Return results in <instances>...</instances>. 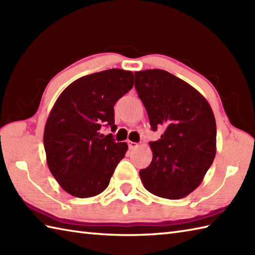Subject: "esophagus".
Listing matches in <instances>:
<instances>
[{
    "label": "esophagus",
    "instance_id": "esophagus-1",
    "mask_svg": "<svg viewBox=\"0 0 255 255\" xmlns=\"http://www.w3.org/2000/svg\"><path fill=\"white\" fill-rule=\"evenodd\" d=\"M128 147L129 149H136L138 147V143L137 142H132V141H128Z\"/></svg>",
    "mask_w": 255,
    "mask_h": 255
}]
</instances>
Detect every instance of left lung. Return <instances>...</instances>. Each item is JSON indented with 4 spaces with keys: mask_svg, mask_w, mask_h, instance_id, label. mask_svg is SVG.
<instances>
[{
    "mask_svg": "<svg viewBox=\"0 0 255 255\" xmlns=\"http://www.w3.org/2000/svg\"><path fill=\"white\" fill-rule=\"evenodd\" d=\"M134 88L158 141L149 142L152 161L139 172L144 188L162 198L180 199L203 182L216 155L217 128L207 100L164 70L134 72Z\"/></svg>",
    "mask_w": 255,
    "mask_h": 255,
    "instance_id": "left-lung-1",
    "label": "left lung"
}]
</instances>
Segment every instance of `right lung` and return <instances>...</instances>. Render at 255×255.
I'll use <instances>...</instances> for the list:
<instances>
[{
    "instance_id": "add662e5",
    "label": "right lung",
    "mask_w": 255,
    "mask_h": 255,
    "mask_svg": "<svg viewBox=\"0 0 255 255\" xmlns=\"http://www.w3.org/2000/svg\"><path fill=\"white\" fill-rule=\"evenodd\" d=\"M133 74L122 69L75 80L59 95L47 118L44 147L51 174L74 197L101 194L128 149L102 126L115 130L114 105L132 89Z\"/></svg>"
}]
</instances>
